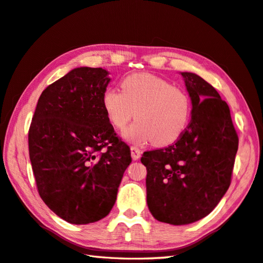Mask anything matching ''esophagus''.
<instances>
[{
	"label": "esophagus",
	"instance_id": "34e87169",
	"mask_svg": "<svg viewBox=\"0 0 263 263\" xmlns=\"http://www.w3.org/2000/svg\"><path fill=\"white\" fill-rule=\"evenodd\" d=\"M131 156L133 160H138L140 157H141V150H140L138 146H131Z\"/></svg>",
	"mask_w": 263,
	"mask_h": 263
}]
</instances>
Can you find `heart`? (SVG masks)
<instances>
[{
	"mask_svg": "<svg viewBox=\"0 0 263 263\" xmlns=\"http://www.w3.org/2000/svg\"><path fill=\"white\" fill-rule=\"evenodd\" d=\"M121 88L122 91L105 89L102 102L109 122L119 130H123L136 113L138 121L124 133L127 141H151L164 146L184 134L192 117V102L186 91L148 72L126 76Z\"/></svg>",
	"mask_w": 263,
	"mask_h": 263,
	"instance_id": "heart-1",
	"label": "heart"
}]
</instances>
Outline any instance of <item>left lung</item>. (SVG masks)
Masks as SVG:
<instances>
[{
  "label": "left lung",
  "instance_id": "1",
  "mask_svg": "<svg viewBox=\"0 0 263 263\" xmlns=\"http://www.w3.org/2000/svg\"><path fill=\"white\" fill-rule=\"evenodd\" d=\"M192 100L184 134L163 149L146 151V204L158 221L185 225L209 215L231 184L239 138L227 102L194 72H180Z\"/></svg>",
  "mask_w": 263,
  "mask_h": 263
}]
</instances>
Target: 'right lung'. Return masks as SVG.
Masks as SVG:
<instances>
[{
  "label": "right lung",
  "instance_id": "right-lung-1",
  "mask_svg": "<svg viewBox=\"0 0 263 263\" xmlns=\"http://www.w3.org/2000/svg\"><path fill=\"white\" fill-rule=\"evenodd\" d=\"M103 68L79 67L42 91L29 129V155L41 199L71 224L105 217L131 163L109 123Z\"/></svg>",
  "mask_w": 263,
  "mask_h": 263
}]
</instances>
